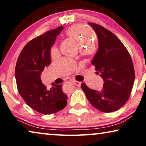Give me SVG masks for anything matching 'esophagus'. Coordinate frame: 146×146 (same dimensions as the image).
Instances as JSON below:
<instances>
[{"label": "esophagus", "instance_id": "esophagus-1", "mask_svg": "<svg viewBox=\"0 0 146 146\" xmlns=\"http://www.w3.org/2000/svg\"><path fill=\"white\" fill-rule=\"evenodd\" d=\"M73 83L76 85V86H78V87H80L81 86V84H82V83H81V82H78V81H76V80L73 81Z\"/></svg>", "mask_w": 146, "mask_h": 146}]
</instances>
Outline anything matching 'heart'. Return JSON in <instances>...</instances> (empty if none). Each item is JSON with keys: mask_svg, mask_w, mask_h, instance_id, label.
<instances>
[{"mask_svg": "<svg viewBox=\"0 0 146 146\" xmlns=\"http://www.w3.org/2000/svg\"><path fill=\"white\" fill-rule=\"evenodd\" d=\"M66 35L70 38L77 40L79 43L80 48L86 47L88 48L89 46L93 45L91 39L93 38L92 31L86 25H76L68 28L66 31ZM57 53V49L53 47L51 50V55H55Z\"/></svg>", "mask_w": 146, "mask_h": 146, "instance_id": "heart-1", "label": "heart"}]
</instances>
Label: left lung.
<instances>
[{
  "mask_svg": "<svg viewBox=\"0 0 146 146\" xmlns=\"http://www.w3.org/2000/svg\"><path fill=\"white\" fill-rule=\"evenodd\" d=\"M97 35L98 50L91 64L104 80L101 91L89 88L84 83L82 90L91 105L102 112L115 111L129 99L135 72L129 51L111 31L100 25L89 23Z\"/></svg>",
  "mask_w": 146,
  "mask_h": 146,
  "instance_id": "obj_1",
  "label": "left lung"
}]
</instances>
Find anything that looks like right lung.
Wrapping results in <instances>:
<instances>
[{
    "label": "right lung",
    "instance_id": "add662e5",
    "mask_svg": "<svg viewBox=\"0 0 146 146\" xmlns=\"http://www.w3.org/2000/svg\"><path fill=\"white\" fill-rule=\"evenodd\" d=\"M63 27L52 29L31 40L19 55L15 76L19 95L34 110L43 114L57 113L67 104L62 85L52 83L50 89L42 83L40 75L51 64V47Z\"/></svg>",
    "mask_w": 146,
    "mask_h": 146
}]
</instances>
